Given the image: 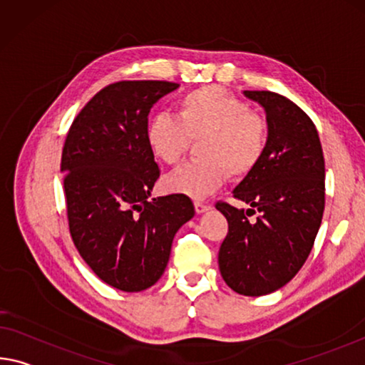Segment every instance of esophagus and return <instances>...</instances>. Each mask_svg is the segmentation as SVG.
<instances>
[{
  "mask_svg": "<svg viewBox=\"0 0 365 365\" xmlns=\"http://www.w3.org/2000/svg\"><path fill=\"white\" fill-rule=\"evenodd\" d=\"M211 210V206L210 205H205V203H200V201H196L195 203V211L198 212V214H203V212H206V211H210Z\"/></svg>",
  "mask_w": 365,
  "mask_h": 365,
  "instance_id": "esophagus-1",
  "label": "esophagus"
}]
</instances>
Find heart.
Wrapping results in <instances>:
<instances>
[{"label": "heart", "mask_w": 365, "mask_h": 365, "mask_svg": "<svg viewBox=\"0 0 365 365\" xmlns=\"http://www.w3.org/2000/svg\"><path fill=\"white\" fill-rule=\"evenodd\" d=\"M268 126L262 115L219 86H205L185 94L177 117L160 113L149 121L148 146L154 158L175 165L196 146L198 162L182 165L165 177L172 193L203 200L216 192L225 177L245 178L262 160Z\"/></svg>", "instance_id": "heart-1"}]
</instances>
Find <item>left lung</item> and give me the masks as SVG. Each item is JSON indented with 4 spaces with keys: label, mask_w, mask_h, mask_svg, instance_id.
<instances>
[{
    "label": "left lung",
    "mask_w": 365,
    "mask_h": 365,
    "mask_svg": "<svg viewBox=\"0 0 365 365\" xmlns=\"http://www.w3.org/2000/svg\"><path fill=\"white\" fill-rule=\"evenodd\" d=\"M264 108L268 140L259 164L237 185V210L217 201L229 222L219 248L225 284L242 296H266L302 268L325 210V159L318 131L302 108L271 91H244ZM260 212L257 222L247 217Z\"/></svg>",
    "instance_id": "1"
}]
</instances>
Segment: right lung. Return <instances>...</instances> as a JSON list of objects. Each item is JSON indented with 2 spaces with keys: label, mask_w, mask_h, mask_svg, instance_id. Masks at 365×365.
<instances>
[{
  "label": "right lung",
  "mask_w": 365,
  "mask_h": 365,
  "mask_svg": "<svg viewBox=\"0 0 365 365\" xmlns=\"http://www.w3.org/2000/svg\"><path fill=\"white\" fill-rule=\"evenodd\" d=\"M178 88L169 81H118L86 103L61 154L69 232L108 286L140 292L158 282L173 237L195 216L192 200H149L160 170L148 146V115Z\"/></svg>",
  "instance_id": "1"
}]
</instances>
